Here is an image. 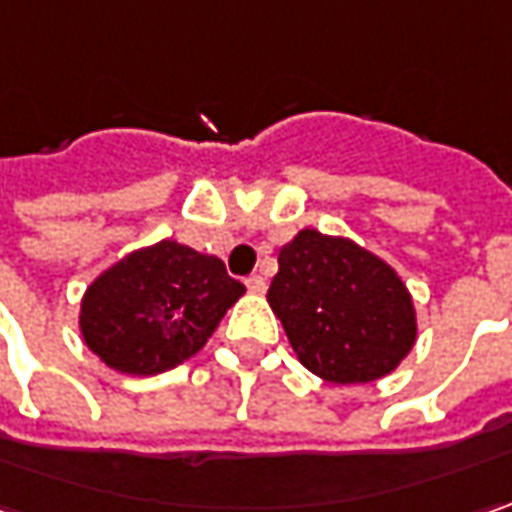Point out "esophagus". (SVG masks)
Returning a JSON list of instances; mask_svg holds the SVG:
<instances>
[{
    "mask_svg": "<svg viewBox=\"0 0 512 512\" xmlns=\"http://www.w3.org/2000/svg\"><path fill=\"white\" fill-rule=\"evenodd\" d=\"M246 289L255 292V295H263V292H266V280L260 278V275H249V278H246Z\"/></svg>",
    "mask_w": 512,
    "mask_h": 512,
    "instance_id": "34e87169",
    "label": "esophagus"
}]
</instances>
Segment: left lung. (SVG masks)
<instances>
[{
  "label": "left lung",
  "instance_id": "left-lung-1",
  "mask_svg": "<svg viewBox=\"0 0 512 512\" xmlns=\"http://www.w3.org/2000/svg\"><path fill=\"white\" fill-rule=\"evenodd\" d=\"M300 364L332 384H369L415 344V309L381 257L303 229L278 255L266 292Z\"/></svg>",
  "mask_w": 512,
  "mask_h": 512
}]
</instances>
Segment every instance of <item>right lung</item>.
I'll list each match as a JSON object with an SVG mask.
<instances>
[{"instance_id": "1", "label": "right lung", "mask_w": 512, "mask_h": 512, "mask_svg": "<svg viewBox=\"0 0 512 512\" xmlns=\"http://www.w3.org/2000/svg\"><path fill=\"white\" fill-rule=\"evenodd\" d=\"M246 292L220 257L163 240L123 257L82 298V338L108 367L157 375L209 341Z\"/></svg>"}]
</instances>
